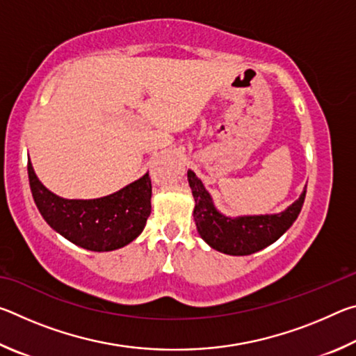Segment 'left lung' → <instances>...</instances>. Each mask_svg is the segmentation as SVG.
<instances>
[{"label":"left lung","mask_w":356,"mask_h":356,"mask_svg":"<svg viewBox=\"0 0 356 356\" xmlns=\"http://www.w3.org/2000/svg\"><path fill=\"white\" fill-rule=\"evenodd\" d=\"M188 184L196 202L193 216L197 232L213 250L231 256H248L276 242L297 220L306 196L303 190L298 200L281 213L231 218L215 209L209 191L193 171H188Z\"/></svg>","instance_id":"obj_1"}]
</instances>
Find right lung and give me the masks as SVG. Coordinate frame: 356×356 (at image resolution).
Returning <instances> with one entry per match:
<instances>
[{
  "label": "right lung",
  "mask_w": 356,
  "mask_h": 356,
  "mask_svg": "<svg viewBox=\"0 0 356 356\" xmlns=\"http://www.w3.org/2000/svg\"><path fill=\"white\" fill-rule=\"evenodd\" d=\"M29 186L40 215L69 242L91 251H113L143 232L150 215L149 174L99 200H64L47 190L28 161Z\"/></svg>",
  "instance_id": "add662e5"
}]
</instances>
